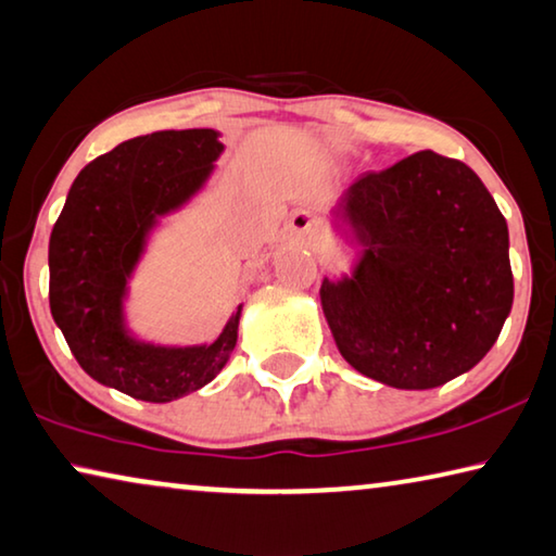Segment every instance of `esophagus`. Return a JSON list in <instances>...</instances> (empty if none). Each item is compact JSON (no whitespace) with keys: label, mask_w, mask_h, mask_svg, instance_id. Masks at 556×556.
I'll use <instances>...</instances> for the list:
<instances>
[{"label":"esophagus","mask_w":556,"mask_h":556,"mask_svg":"<svg viewBox=\"0 0 556 556\" xmlns=\"http://www.w3.org/2000/svg\"><path fill=\"white\" fill-rule=\"evenodd\" d=\"M289 225H292V230L296 232V235H309L312 232V219L306 217L304 213H294L292 215V219H289Z\"/></svg>","instance_id":"esophagus-1"}]
</instances>
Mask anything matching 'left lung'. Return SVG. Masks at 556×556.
I'll list each match as a JSON object with an SVG mask.
<instances>
[{
	"instance_id": "8db88e82",
	"label": "left lung",
	"mask_w": 556,
	"mask_h": 556,
	"mask_svg": "<svg viewBox=\"0 0 556 556\" xmlns=\"http://www.w3.org/2000/svg\"><path fill=\"white\" fill-rule=\"evenodd\" d=\"M337 215L364 254L324 279L341 356L393 389H435L478 364L513 309L505 217L455 157L420 151L351 185Z\"/></svg>"
}]
</instances>
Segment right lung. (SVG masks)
Masks as SVG:
<instances>
[{"label":"right lung","instance_id":"1","mask_svg":"<svg viewBox=\"0 0 556 556\" xmlns=\"http://www.w3.org/2000/svg\"><path fill=\"white\" fill-rule=\"evenodd\" d=\"M213 128L157 130L88 163L68 190L49 240V306L78 366L130 399H182L223 371L240 312L210 346H155L123 324L128 277L157 217L205 185L223 143Z\"/></svg>","mask_w":556,"mask_h":556}]
</instances>
